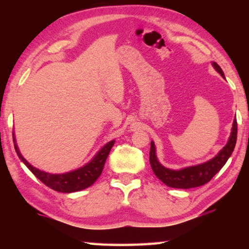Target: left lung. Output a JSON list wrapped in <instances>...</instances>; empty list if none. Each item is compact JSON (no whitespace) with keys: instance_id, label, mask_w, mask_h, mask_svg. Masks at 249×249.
<instances>
[{"instance_id":"1","label":"left lung","mask_w":249,"mask_h":249,"mask_svg":"<svg viewBox=\"0 0 249 249\" xmlns=\"http://www.w3.org/2000/svg\"><path fill=\"white\" fill-rule=\"evenodd\" d=\"M212 65L217 72L223 78H225L221 67L216 62H213ZM236 140H237V122L234 120L230 140L224 148L217 154V156L209 160V161L201 163V165L188 167L181 170H171L160 165L157 157H156L155 144L154 142H151L149 151V162L151 169H153L154 174L159 180H161L163 183L170 188L190 189L201 187V185L208 183L225 165L227 159L230 158V156L235 148Z\"/></svg>"}]
</instances>
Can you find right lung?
<instances>
[{
    "mask_svg": "<svg viewBox=\"0 0 249 249\" xmlns=\"http://www.w3.org/2000/svg\"><path fill=\"white\" fill-rule=\"evenodd\" d=\"M13 141H15L14 134H13ZM115 141H111L107 142L102 149H101L98 155L91 160L89 163H87L86 166L80 168L78 170L67 172L64 175H52L47 174V172L40 171L36 169L35 167H33L31 163L27 162L26 159L20 155L19 150L18 148L16 142L14 144L15 150L18 153L19 159L27 166V168L31 170L37 178H38L41 182L47 185L50 189H53L54 191L58 192H64V193H70L83 190V189L89 188L90 185L93 184L96 179L99 178L100 175L102 174L105 160H107V156L109 154V150L114 145Z\"/></svg>",
    "mask_w": 249,
    "mask_h": 249,
    "instance_id": "1",
    "label": "right lung"
}]
</instances>
